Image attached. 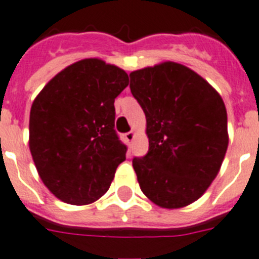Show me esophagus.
Masks as SVG:
<instances>
[{
  "mask_svg": "<svg viewBox=\"0 0 259 259\" xmlns=\"http://www.w3.org/2000/svg\"><path fill=\"white\" fill-rule=\"evenodd\" d=\"M134 138H135L134 132H129V133H126V134H125V139H126L127 144H132L133 141H134Z\"/></svg>",
  "mask_w": 259,
  "mask_h": 259,
  "instance_id": "34e87169",
  "label": "esophagus"
}]
</instances>
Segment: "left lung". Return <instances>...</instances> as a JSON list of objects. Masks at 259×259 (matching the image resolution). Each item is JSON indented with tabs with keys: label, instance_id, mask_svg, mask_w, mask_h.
Returning a JSON list of instances; mask_svg holds the SVG:
<instances>
[{
	"label": "left lung",
	"instance_id": "left-lung-1",
	"mask_svg": "<svg viewBox=\"0 0 259 259\" xmlns=\"http://www.w3.org/2000/svg\"><path fill=\"white\" fill-rule=\"evenodd\" d=\"M146 115L148 153L133 158L142 192L160 208L178 209L205 193L228 147L220 93L188 67L162 62L130 73Z\"/></svg>",
	"mask_w": 259,
	"mask_h": 259
}]
</instances>
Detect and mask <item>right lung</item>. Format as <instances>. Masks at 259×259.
Wrapping results in <instances>:
<instances>
[{
    "mask_svg": "<svg viewBox=\"0 0 259 259\" xmlns=\"http://www.w3.org/2000/svg\"><path fill=\"white\" fill-rule=\"evenodd\" d=\"M129 85L124 69L98 58L60 71L29 115V150L44 185L71 205L101 199L125 160L115 132V99Z\"/></svg>",
    "mask_w": 259,
    "mask_h": 259,
    "instance_id": "add662e5",
    "label": "right lung"
}]
</instances>
